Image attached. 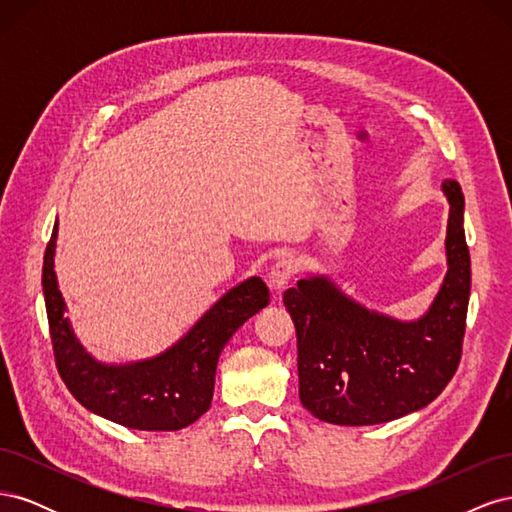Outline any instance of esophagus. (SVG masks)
Segmentation results:
<instances>
[{
	"label": "esophagus",
	"instance_id": "1",
	"mask_svg": "<svg viewBox=\"0 0 512 512\" xmlns=\"http://www.w3.org/2000/svg\"><path fill=\"white\" fill-rule=\"evenodd\" d=\"M297 271H299V265L292 256L277 258L275 265L271 267V273H269V286L280 292L282 288H286V284L292 280L294 273H297Z\"/></svg>",
	"mask_w": 512,
	"mask_h": 512
}]
</instances>
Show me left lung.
Returning a JSON list of instances; mask_svg holds the SVG:
<instances>
[{"label":"left lung","instance_id":"left-lung-1","mask_svg":"<svg viewBox=\"0 0 512 512\" xmlns=\"http://www.w3.org/2000/svg\"><path fill=\"white\" fill-rule=\"evenodd\" d=\"M448 198L446 275L427 312L397 320L369 309L327 275L284 292L297 329L299 399L320 421L378 425L425 408L455 376L470 301V250L463 192L444 179Z\"/></svg>","mask_w":512,"mask_h":512}]
</instances>
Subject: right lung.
Segmentation results:
<instances>
[{
	"mask_svg": "<svg viewBox=\"0 0 512 512\" xmlns=\"http://www.w3.org/2000/svg\"><path fill=\"white\" fill-rule=\"evenodd\" d=\"M57 224L44 252L42 290L61 380L79 404L117 425L143 431H177L203 416L213 399L215 367L245 320L269 303L258 275L232 286L192 329L164 352L130 363H102L91 356L66 318L55 275Z\"/></svg>",
	"mask_w": 512,
	"mask_h": 512,
	"instance_id": "right-lung-1",
	"label": "right lung"
}]
</instances>
